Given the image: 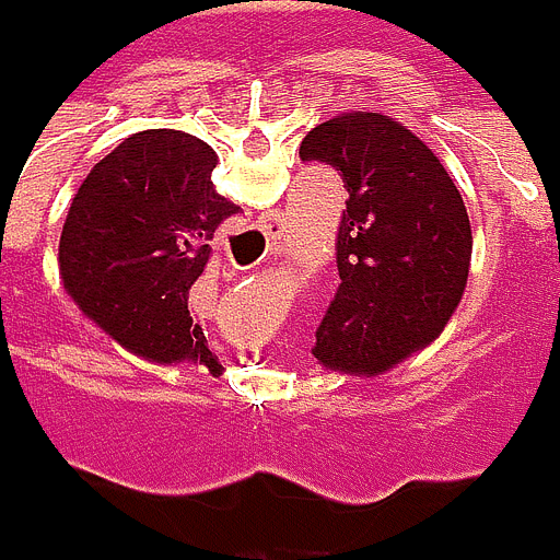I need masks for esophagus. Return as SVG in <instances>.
Segmentation results:
<instances>
[{
    "label": "esophagus",
    "instance_id": "obj_1",
    "mask_svg": "<svg viewBox=\"0 0 560 560\" xmlns=\"http://www.w3.org/2000/svg\"><path fill=\"white\" fill-rule=\"evenodd\" d=\"M234 269H237V266H234Z\"/></svg>",
    "mask_w": 560,
    "mask_h": 560
}]
</instances>
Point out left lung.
Instances as JSON below:
<instances>
[{
	"mask_svg": "<svg viewBox=\"0 0 560 560\" xmlns=\"http://www.w3.org/2000/svg\"><path fill=\"white\" fill-rule=\"evenodd\" d=\"M348 190L338 229L341 284L316 328L328 370L385 373L425 348L467 288L474 234L445 165L404 125L378 112H345L301 143Z\"/></svg>",
	"mask_w": 560,
	"mask_h": 560,
	"instance_id": "8db88e82",
	"label": "left lung"
}]
</instances>
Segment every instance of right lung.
Instances as JSON below:
<instances>
[{"mask_svg": "<svg viewBox=\"0 0 560 560\" xmlns=\"http://www.w3.org/2000/svg\"><path fill=\"white\" fill-rule=\"evenodd\" d=\"M215 162L184 131H140L93 165L68 209L59 241L68 294L143 357H209L187 294L215 229L241 209L215 190Z\"/></svg>", "mask_w": 560, "mask_h": 560, "instance_id": "add662e5", "label": "right lung"}]
</instances>
